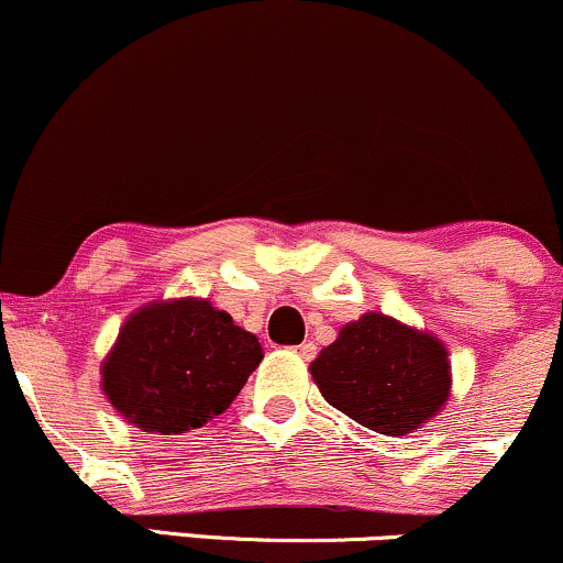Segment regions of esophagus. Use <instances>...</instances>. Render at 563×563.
I'll return each mask as SVG.
<instances>
[{
    "mask_svg": "<svg viewBox=\"0 0 563 563\" xmlns=\"http://www.w3.org/2000/svg\"><path fill=\"white\" fill-rule=\"evenodd\" d=\"M296 352H299V357H303V360H314V354H318V346H314L312 341H303V344L296 346Z\"/></svg>",
    "mask_w": 563,
    "mask_h": 563,
    "instance_id": "1",
    "label": "esophagus"
}]
</instances>
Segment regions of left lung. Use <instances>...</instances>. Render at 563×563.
I'll return each mask as SVG.
<instances>
[{
    "instance_id": "obj_1",
    "label": "left lung",
    "mask_w": 563,
    "mask_h": 563,
    "mask_svg": "<svg viewBox=\"0 0 563 563\" xmlns=\"http://www.w3.org/2000/svg\"><path fill=\"white\" fill-rule=\"evenodd\" d=\"M309 371L325 402L389 437L434 418L450 394L448 349L376 312L341 328Z\"/></svg>"
}]
</instances>
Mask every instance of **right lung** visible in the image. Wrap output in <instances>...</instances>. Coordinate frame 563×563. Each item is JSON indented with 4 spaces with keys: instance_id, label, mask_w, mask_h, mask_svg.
Returning <instances> with one entry per match:
<instances>
[{
    "instance_id": "obj_1",
    "label": "right lung",
    "mask_w": 563,
    "mask_h": 563,
    "mask_svg": "<svg viewBox=\"0 0 563 563\" xmlns=\"http://www.w3.org/2000/svg\"><path fill=\"white\" fill-rule=\"evenodd\" d=\"M264 352L209 301L142 307L126 320L102 365V391L129 423L185 434L230 407Z\"/></svg>"
}]
</instances>
